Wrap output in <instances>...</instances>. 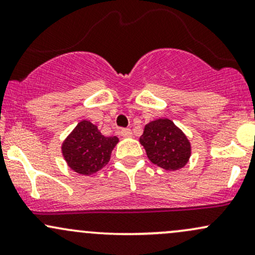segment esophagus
<instances>
[{
	"mask_svg": "<svg viewBox=\"0 0 255 255\" xmlns=\"http://www.w3.org/2000/svg\"><path fill=\"white\" fill-rule=\"evenodd\" d=\"M131 130L129 129V128H124V129H121V135L124 137H129L131 136Z\"/></svg>",
	"mask_w": 255,
	"mask_h": 255,
	"instance_id": "34e87169",
	"label": "esophagus"
}]
</instances>
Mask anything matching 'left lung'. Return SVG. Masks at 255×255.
<instances>
[{"label":"left lung","instance_id":"left-lung-1","mask_svg":"<svg viewBox=\"0 0 255 255\" xmlns=\"http://www.w3.org/2000/svg\"><path fill=\"white\" fill-rule=\"evenodd\" d=\"M140 144L153 164L169 171L183 168L191 156V144L187 136L168 119L146 125Z\"/></svg>","mask_w":255,"mask_h":255}]
</instances>
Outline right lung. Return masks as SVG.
Listing matches in <instances>:
<instances>
[{"instance_id": "add662e5", "label": "right lung", "mask_w": 255, "mask_h": 255, "mask_svg": "<svg viewBox=\"0 0 255 255\" xmlns=\"http://www.w3.org/2000/svg\"><path fill=\"white\" fill-rule=\"evenodd\" d=\"M118 142L116 136H104L97 126L81 121L64 140L62 153L72 170L91 175L109 163L111 151Z\"/></svg>"}]
</instances>
